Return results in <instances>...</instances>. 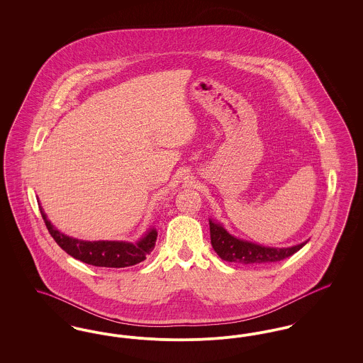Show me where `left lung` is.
<instances>
[{"mask_svg": "<svg viewBox=\"0 0 363 363\" xmlns=\"http://www.w3.org/2000/svg\"><path fill=\"white\" fill-rule=\"evenodd\" d=\"M211 243L218 256L228 262H238L243 265L267 264L287 259L302 249L308 241L289 247H271L255 242L245 241L234 237L225 230L223 225L209 219Z\"/></svg>", "mask_w": 363, "mask_h": 363, "instance_id": "8db88e82", "label": "left lung"}]
</instances>
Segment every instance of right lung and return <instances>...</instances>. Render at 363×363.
I'll return each mask as SVG.
<instances>
[{
	"instance_id": "add662e5",
	"label": "right lung",
	"mask_w": 363,
	"mask_h": 363,
	"mask_svg": "<svg viewBox=\"0 0 363 363\" xmlns=\"http://www.w3.org/2000/svg\"><path fill=\"white\" fill-rule=\"evenodd\" d=\"M38 206L45 225L58 246L73 259H80L89 265L106 268H125L136 265L147 259V256L155 247L157 231L154 227H150L145 234L136 242L83 241L65 235L57 230L48 219V215L45 213L39 200Z\"/></svg>"
}]
</instances>
